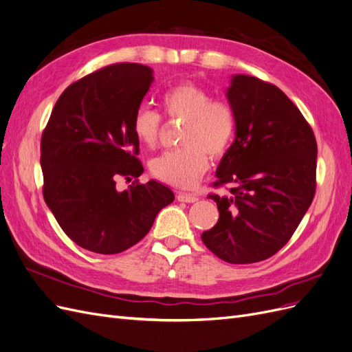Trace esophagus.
<instances>
[{
    "label": "esophagus",
    "instance_id": "esophagus-1",
    "mask_svg": "<svg viewBox=\"0 0 352 352\" xmlns=\"http://www.w3.org/2000/svg\"><path fill=\"white\" fill-rule=\"evenodd\" d=\"M177 201L180 202H197L198 197L194 194H188V192H179L177 194Z\"/></svg>",
    "mask_w": 352,
    "mask_h": 352
}]
</instances>
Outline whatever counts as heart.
<instances>
[{
  "instance_id": "heart-1",
  "label": "heart",
  "mask_w": 352,
  "mask_h": 352,
  "mask_svg": "<svg viewBox=\"0 0 352 352\" xmlns=\"http://www.w3.org/2000/svg\"><path fill=\"white\" fill-rule=\"evenodd\" d=\"M163 107L172 119L186 120L180 145L154 158L151 173L163 182L190 188L207 172L210 157L228 151L235 135V114L226 102L212 101V95L195 83H180L163 97ZM132 129L136 140L148 148L158 144L162 116L150 107L138 109Z\"/></svg>"
}]
</instances>
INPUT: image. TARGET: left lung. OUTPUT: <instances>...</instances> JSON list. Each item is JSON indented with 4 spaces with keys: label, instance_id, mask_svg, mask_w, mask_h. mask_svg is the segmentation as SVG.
<instances>
[{
    "label": "left lung",
    "instance_id": "8db88e82",
    "mask_svg": "<svg viewBox=\"0 0 352 352\" xmlns=\"http://www.w3.org/2000/svg\"><path fill=\"white\" fill-rule=\"evenodd\" d=\"M235 140L221 157L214 185L232 195H208L219 208L206 247L232 264L263 261L291 239L316 192L317 144L301 111L274 85L233 74L226 91Z\"/></svg>",
    "mask_w": 352,
    "mask_h": 352
}]
</instances>
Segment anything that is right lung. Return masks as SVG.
Listing matches in <instances>:
<instances>
[{
	"instance_id": "right-lung-1",
	"label": "right lung",
	"mask_w": 352,
	"mask_h": 352,
	"mask_svg": "<svg viewBox=\"0 0 352 352\" xmlns=\"http://www.w3.org/2000/svg\"><path fill=\"white\" fill-rule=\"evenodd\" d=\"M154 82L153 69L122 63L72 83L52 109L41 141L44 199L79 247L119 254L140 242L175 194L151 179L117 190V177H140L136 110Z\"/></svg>"
}]
</instances>
